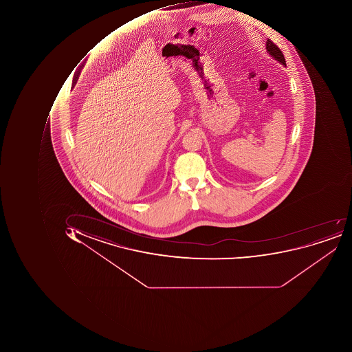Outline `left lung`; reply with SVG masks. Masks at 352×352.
Listing matches in <instances>:
<instances>
[{
    "mask_svg": "<svg viewBox=\"0 0 352 352\" xmlns=\"http://www.w3.org/2000/svg\"><path fill=\"white\" fill-rule=\"evenodd\" d=\"M267 51L269 52L270 55L272 57L275 58L277 61L283 63L285 67H287V63H285V56H283V52L279 50L278 46L276 45L271 39L267 40Z\"/></svg>",
    "mask_w": 352,
    "mask_h": 352,
    "instance_id": "1",
    "label": "left lung"
}]
</instances>
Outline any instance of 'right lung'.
<instances>
[{"instance_id":"right-lung-1","label":"right lung","mask_w":352,"mask_h":352,"mask_svg":"<svg viewBox=\"0 0 352 352\" xmlns=\"http://www.w3.org/2000/svg\"><path fill=\"white\" fill-rule=\"evenodd\" d=\"M76 81H77V77H74V79H73V85H76Z\"/></svg>"}]
</instances>
